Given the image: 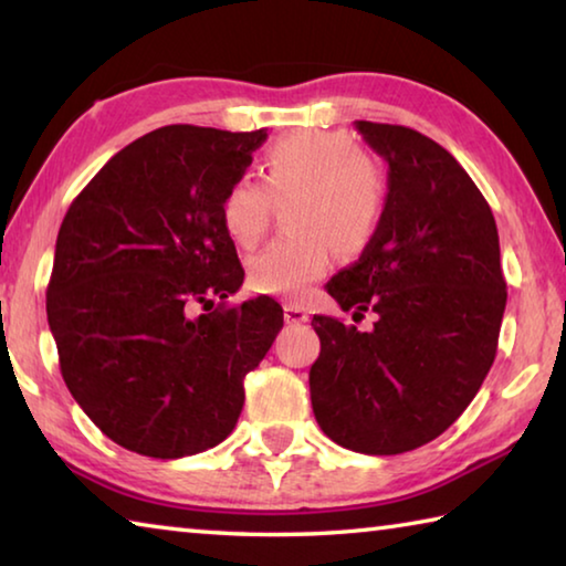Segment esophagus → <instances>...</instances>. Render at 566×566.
<instances>
[{
	"label": "esophagus",
	"instance_id": "34e87169",
	"mask_svg": "<svg viewBox=\"0 0 566 566\" xmlns=\"http://www.w3.org/2000/svg\"><path fill=\"white\" fill-rule=\"evenodd\" d=\"M284 319H286V324H306L310 322V312H306L304 306L284 304Z\"/></svg>",
	"mask_w": 566,
	"mask_h": 566
}]
</instances>
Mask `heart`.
Returning <instances> with one entry per match:
<instances>
[{
    "instance_id": "1",
    "label": "heart",
    "mask_w": 566,
    "mask_h": 566,
    "mask_svg": "<svg viewBox=\"0 0 566 566\" xmlns=\"http://www.w3.org/2000/svg\"><path fill=\"white\" fill-rule=\"evenodd\" d=\"M264 186L239 177L222 197V224L237 247H254L266 232L272 199H286L296 232L276 239L249 262V284L262 294L300 300L327 274L332 244L357 254L377 234L387 205L385 171L339 129L284 134L264 155Z\"/></svg>"
}]
</instances>
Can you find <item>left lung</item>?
Returning <instances> with one entry per match:
<instances>
[{
    "mask_svg": "<svg viewBox=\"0 0 566 566\" xmlns=\"http://www.w3.org/2000/svg\"><path fill=\"white\" fill-rule=\"evenodd\" d=\"M387 161V205L357 262L327 282L369 332L314 314L322 352L312 409L332 442L401 454L432 442L469 407L490 371L506 306L500 234L462 165L399 124L354 122Z\"/></svg>",
    "mask_w": 566,
    "mask_h": 566,
    "instance_id": "left-lung-1",
    "label": "left lung"
}]
</instances>
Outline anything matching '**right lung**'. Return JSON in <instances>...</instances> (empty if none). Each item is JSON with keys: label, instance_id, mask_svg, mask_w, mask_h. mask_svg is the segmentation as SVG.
Wrapping results in <instances>:
<instances>
[{"label": "right lung", "instance_id": "add662e5", "mask_svg": "<svg viewBox=\"0 0 566 566\" xmlns=\"http://www.w3.org/2000/svg\"><path fill=\"white\" fill-rule=\"evenodd\" d=\"M264 129L171 124L117 151L56 234L46 319L76 405L129 452L179 459L232 434L244 377L270 352L282 306L219 304L244 282L222 197Z\"/></svg>", "mask_w": 566, "mask_h": 566}]
</instances>
